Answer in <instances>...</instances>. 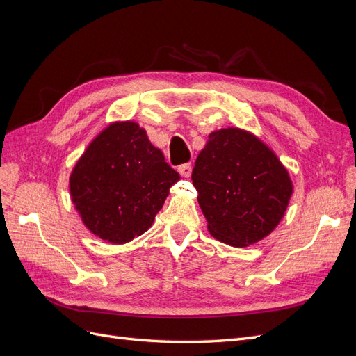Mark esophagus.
<instances>
[{
  "mask_svg": "<svg viewBox=\"0 0 356 356\" xmlns=\"http://www.w3.org/2000/svg\"><path fill=\"white\" fill-rule=\"evenodd\" d=\"M178 172H179V175H181L182 178H188V177L191 175V165H190V163H186V165L178 166Z\"/></svg>",
  "mask_w": 356,
  "mask_h": 356,
  "instance_id": "obj_1",
  "label": "esophagus"
}]
</instances>
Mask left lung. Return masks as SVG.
Returning a JSON list of instances; mask_svg holds the SVG:
<instances>
[{
    "mask_svg": "<svg viewBox=\"0 0 356 356\" xmlns=\"http://www.w3.org/2000/svg\"><path fill=\"white\" fill-rule=\"evenodd\" d=\"M191 179L209 233L238 248L270 234L293 195V181L273 149L239 127L209 135Z\"/></svg>",
    "mask_w": 356,
    "mask_h": 356,
    "instance_id": "left-lung-1",
    "label": "left lung"
}]
</instances>
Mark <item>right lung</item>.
I'll return each instance as SVG.
<instances>
[{"label": "right lung", "instance_id": "right-lung-1", "mask_svg": "<svg viewBox=\"0 0 356 356\" xmlns=\"http://www.w3.org/2000/svg\"><path fill=\"white\" fill-rule=\"evenodd\" d=\"M179 179L135 122H114L86 148L70 177L83 224L114 245L145 233Z\"/></svg>", "mask_w": 356, "mask_h": 356}]
</instances>
